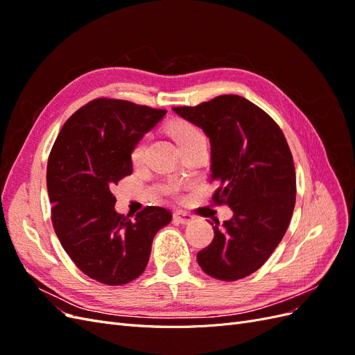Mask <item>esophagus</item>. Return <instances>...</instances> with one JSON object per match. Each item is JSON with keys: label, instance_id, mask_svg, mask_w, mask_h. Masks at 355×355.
<instances>
[{"label": "esophagus", "instance_id": "1", "mask_svg": "<svg viewBox=\"0 0 355 355\" xmlns=\"http://www.w3.org/2000/svg\"><path fill=\"white\" fill-rule=\"evenodd\" d=\"M173 219H175V222H178V223L187 225V223H189L194 218H192L191 214H188V213H185V211H175Z\"/></svg>", "mask_w": 355, "mask_h": 355}]
</instances>
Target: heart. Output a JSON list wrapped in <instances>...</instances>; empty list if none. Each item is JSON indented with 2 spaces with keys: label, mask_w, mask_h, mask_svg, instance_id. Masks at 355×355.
Masks as SVG:
<instances>
[{
  "label": "heart",
  "mask_w": 355,
  "mask_h": 355,
  "mask_svg": "<svg viewBox=\"0 0 355 355\" xmlns=\"http://www.w3.org/2000/svg\"><path fill=\"white\" fill-rule=\"evenodd\" d=\"M170 132H171V135H173L175 141L178 142L179 146H184L192 141H196V139H198V137H202V133L200 128H197L194 124L187 123V121L175 123L173 125H171ZM145 148H146V137L141 139V141H139L133 148L132 159L135 161V163H139V161L142 159V157L145 154Z\"/></svg>",
  "instance_id": "obj_1"
}]
</instances>
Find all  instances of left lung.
Returning a JSON list of instances; mask_svg holds the SVG:
<instances>
[{"label":"left lung","mask_w":355,"mask_h":355,"mask_svg":"<svg viewBox=\"0 0 355 355\" xmlns=\"http://www.w3.org/2000/svg\"><path fill=\"white\" fill-rule=\"evenodd\" d=\"M173 111L209 137L211 180L220 185L213 200L234 213L220 228L211 223L214 239L198 252V265L218 280H240L268 261L292 219V153L272 118L241 96L223 94Z\"/></svg>","instance_id":"left-lung-1"}]
</instances>
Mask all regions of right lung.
<instances>
[{
  "mask_svg": "<svg viewBox=\"0 0 355 355\" xmlns=\"http://www.w3.org/2000/svg\"><path fill=\"white\" fill-rule=\"evenodd\" d=\"M167 111L127 101L96 99L63 124L47 163L51 222L80 270L108 286L127 284L149 261L155 234L171 220L149 206L135 219L115 211L111 187L133 173L132 151Z\"/></svg>",
  "mask_w": 355,
  "mask_h": 355,
  "instance_id": "obj_1",
  "label": "right lung"
}]
</instances>
